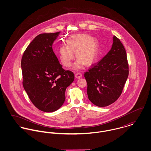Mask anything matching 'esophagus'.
<instances>
[{
	"mask_svg": "<svg viewBox=\"0 0 151 151\" xmlns=\"http://www.w3.org/2000/svg\"><path fill=\"white\" fill-rule=\"evenodd\" d=\"M75 77L76 78H80L82 77V74L81 73H78L75 74Z\"/></svg>",
	"mask_w": 151,
	"mask_h": 151,
	"instance_id": "34e87169",
	"label": "esophagus"
}]
</instances>
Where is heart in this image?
<instances>
[{
	"instance_id": "1",
	"label": "heart",
	"mask_w": 151,
	"mask_h": 151,
	"mask_svg": "<svg viewBox=\"0 0 151 151\" xmlns=\"http://www.w3.org/2000/svg\"><path fill=\"white\" fill-rule=\"evenodd\" d=\"M66 43L67 46H61L58 49L59 58L65 67L71 65L74 53L78 59L74 65L76 70L81 69L84 65L88 66L95 62L99 51V42L96 38L85 34H78L69 37Z\"/></svg>"
}]
</instances>
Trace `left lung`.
Here are the masks:
<instances>
[{
  "label": "left lung",
  "mask_w": 151,
  "mask_h": 151,
  "mask_svg": "<svg viewBox=\"0 0 151 151\" xmlns=\"http://www.w3.org/2000/svg\"><path fill=\"white\" fill-rule=\"evenodd\" d=\"M128 76L126 51L120 40L113 36L109 52L84 73L89 100L99 107L114 103L120 96Z\"/></svg>",
  "instance_id": "obj_1"
}]
</instances>
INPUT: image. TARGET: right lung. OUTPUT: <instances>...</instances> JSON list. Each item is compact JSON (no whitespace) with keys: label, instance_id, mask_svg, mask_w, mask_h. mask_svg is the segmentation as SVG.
I'll return each instance as SVG.
<instances>
[{"label":"right lung","instance_id":"obj_1","mask_svg":"<svg viewBox=\"0 0 151 151\" xmlns=\"http://www.w3.org/2000/svg\"><path fill=\"white\" fill-rule=\"evenodd\" d=\"M60 32L41 34L29 44L22 57V84L36 108L53 112L62 107L65 92L74 80L65 70L53 51L52 45Z\"/></svg>","mask_w":151,"mask_h":151}]
</instances>
